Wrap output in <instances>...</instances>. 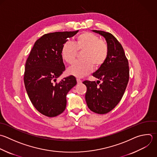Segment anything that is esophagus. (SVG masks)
Here are the masks:
<instances>
[{"instance_id":"34e87169","label":"esophagus","mask_w":157,"mask_h":157,"mask_svg":"<svg viewBox=\"0 0 157 157\" xmlns=\"http://www.w3.org/2000/svg\"><path fill=\"white\" fill-rule=\"evenodd\" d=\"M77 83H81L82 82V80L81 79H80L79 78H77Z\"/></svg>"}]
</instances>
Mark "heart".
Wrapping results in <instances>:
<instances>
[{
  "instance_id": "heart-1",
  "label": "heart",
  "mask_w": 157,
  "mask_h": 157,
  "mask_svg": "<svg viewBox=\"0 0 157 157\" xmlns=\"http://www.w3.org/2000/svg\"><path fill=\"white\" fill-rule=\"evenodd\" d=\"M78 51H83L82 60L77 61L70 66L68 73L78 77L90 74L94 66L99 67L105 61L109 54V47L106 41L91 32H84L76 37L75 43L67 41L61 48L63 59L68 64L75 60Z\"/></svg>"
}]
</instances>
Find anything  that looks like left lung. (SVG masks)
Here are the masks:
<instances>
[{
	"instance_id": "obj_1",
	"label": "left lung",
	"mask_w": 157,
	"mask_h": 157,
	"mask_svg": "<svg viewBox=\"0 0 157 157\" xmlns=\"http://www.w3.org/2000/svg\"><path fill=\"white\" fill-rule=\"evenodd\" d=\"M104 37L109 47L108 56L104 63L93 74L101 80L83 82L87 88L85 99L88 108L94 113L105 114L121 99L127 86L129 71L128 61L121 44L110 33L93 30Z\"/></svg>"
}]
</instances>
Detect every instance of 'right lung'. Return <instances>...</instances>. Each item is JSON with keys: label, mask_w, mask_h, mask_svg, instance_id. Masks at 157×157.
Here are the masks:
<instances>
[{"label": "right lung", "mask_w": 157, "mask_h": 157, "mask_svg": "<svg viewBox=\"0 0 157 157\" xmlns=\"http://www.w3.org/2000/svg\"><path fill=\"white\" fill-rule=\"evenodd\" d=\"M78 31L55 32L44 34L36 40L26 60L24 82L28 95L42 114L54 117L66 107V95L77 84L70 75L56 82L65 70L61 48L69 38Z\"/></svg>", "instance_id": "obj_1"}]
</instances>
